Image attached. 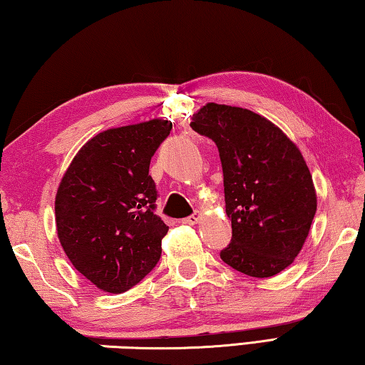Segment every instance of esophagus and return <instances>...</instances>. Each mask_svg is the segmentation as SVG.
I'll list each match as a JSON object with an SVG mask.
<instances>
[{
  "label": "esophagus",
  "mask_w": 365,
  "mask_h": 365,
  "mask_svg": "<svg viewBox=\"0 0 365 365\" xmlns=\"http://www.w3.org/2000/svg\"><path fill=\"white\" fill-rule=\"evenodd\" d=\"M200 217H201V212L196 211L195 214H191L190 217L183 219L182 222H183V224H187V225H195V224H197V220H200Z\"/></svg>",
  "instance_id": "34e87169"
}]
</instances>
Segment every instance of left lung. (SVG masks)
<instances>
[{"instance_id": "8db88e82", "label": "left lung", "mask_w": 365, "mask_h": 365, "mask_svg": "<svg viewBox=\"0 0 365 365\" xmlns=\"http://www.w3.org/2000/svg\"><path fill=\"white\" fill-rule=\"evenodd\" d=\"M191 128L217 145L232 242L220 259L245 275L267 279L304 245L317 195L306 160L275 123L250 109L207 103Z\"/></svg>"}]
</instances>
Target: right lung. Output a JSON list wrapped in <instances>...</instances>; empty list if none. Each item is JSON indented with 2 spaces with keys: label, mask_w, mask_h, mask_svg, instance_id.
I'll return each mask as SVG.
<instances>
[{
  "label": "right lung",
  "mask_w": 365,
  "mask_h": 365,
  "mask_svg": "<svg viewBox=\"0 0 365 365\" xmlns=\"http://www.w3.org/2000/svg\"><path fill=\"white\" fill-rule=\"evenodd\" d=\"M170 130V120L153 119L98 133L59 183L54 212L61 246L103 292H127L159 261L169 227L154 214L150 163Z\"/></svg>",
  "instance_id": "obj_1"
}]
</instances>
